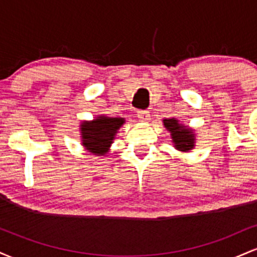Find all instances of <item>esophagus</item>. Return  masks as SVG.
<instances>
[{"instance_id": "obj_1", "label": "esophagus", "mask_w": 257, "mask_h": 257, "mask_svg": "<svg viewBox=\"0 0 257 257\" xmlns=\"http://www.w3.org/2000/svg\"><path fill=\"white\" fill-rule=\"evenodd\" d=\"M138 118L141 120V122H149L150 120V112L146 110H140L138 111Z\"/></svg>"}]
</instances>
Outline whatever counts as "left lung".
Wrapping results in <instances>:
<instances>
[{
  "label": "left lung",
  "instance_id": "obj_1",
  "mask_svg": "<svg viewBox=\"0 0 257 257\" xmlns=\"http://www.w3.org/2000/svg\"><path fill=\"white\" fill-rule=\"evenodd\" d=\"M163 125L170 133L172 143L178 151L190 152L196 146V134L192 128L182 124L176 118H164Z\"/></svg>",
  "mask_w": 257,
  "mask_h": 257
}]
</instances>
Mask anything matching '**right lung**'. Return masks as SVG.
Here are the masks:
<instances>
[{"label":"right lung","mask_w":257,"mask_h":257,"mask_svg":"<svg viewBox=\"0 0 257 257\" xmlns=\"http://www.w3.org/2000/svg\"><path fill=\"white\" fill-rule=\"evenodd\" d=\"M124 123L125 119L122 117H107L105 114H100L93 120H83L79 124L82 146L93 155L105 156Z\"/></svg>","instance_id":"1"}]
</instances>
